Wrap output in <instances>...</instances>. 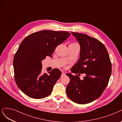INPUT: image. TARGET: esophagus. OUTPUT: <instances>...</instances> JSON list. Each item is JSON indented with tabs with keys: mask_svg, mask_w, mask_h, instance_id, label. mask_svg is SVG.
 Segmentation results:
<instances>
[{
	"mask_svg": "<svg viewBox=\"0 0 122 122\" xmlns=\"http://www.w3.org/2000/svg\"><path fill=\"white\" fill-rule=\"evenodd\" d=\"M66 75V74L65 73V72H62V74H61V77H62V76H64Z\"/></svg>",
	"mask_w": 122,
	"mask_h": 122,
	"instance_id": "34e87169",
	"label": "esophagus"
}]
</instances>
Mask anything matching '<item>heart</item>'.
Returning a JSON list of instances; mask_svg holds the SVG:
<instances>
[{
	"label": "heart",
	"mask_w": 122,
	"mask_h": 122,
	"mask_svg": "<svg viewBox=\"0 0 122 122\" xmlns=\"http://www.w3.org/2000/svg\"><path fill=\"white\" fill-rule=\"evenodd\" d=\"M73 44H77V43H73Z\"/></svg>",
	"instance_id": "heart-1"
}]
</instances>
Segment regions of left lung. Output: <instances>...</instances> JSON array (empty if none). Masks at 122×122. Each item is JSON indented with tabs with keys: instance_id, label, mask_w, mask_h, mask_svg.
Here are the masks:
<instances>
[{
	"instance_id": "8db88e82",
	"label": "left lung",
	"mask_w": 122,
	"mask_h": 122,
	"mask_svg": "<svg viewBox=\"0 0 122 122\" xmlns=\"http://www.w3.org/2000/svg\"><path fill=\"white\" fill-rule=\"evenodd\" d=\"M71 33L81 48L80 58L71 72L86 76L81 81L77 75L66 74L70 79L66 94L75 103H88L97 99L106 89L112 73L111 61L107 48L98 40L85 34Z\"/></svg>"
}]
</instances>
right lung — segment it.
I'll return each instance as SVG.
<instances>
[{
  "label": "right lung",
  "instance_id": "1",
  "mask_svg": "<svg viewBox=\"0 0 122 122\" xmlns=\"http://www.w3.org/2000/svg\"><path fill=\"white\" fill-rule=\"evenodd\" d=\"M70 35L66 31L42 30L33 33L23 40L13 61L15 80L19 89L34 99L44 98L51 93L61 73L57 69L41 73V61L51 56L56 48Z\"/></svg>",
  "mask_w": 122,
  "mask_h": 122
}]
</instances>
